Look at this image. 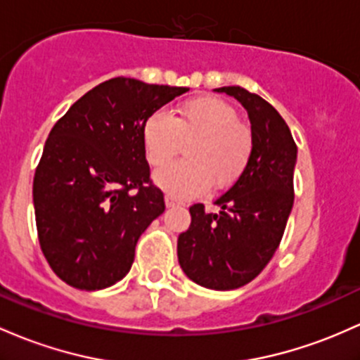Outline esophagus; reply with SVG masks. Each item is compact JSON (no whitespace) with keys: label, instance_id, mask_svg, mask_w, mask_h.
Masks as SVG:
<instances>
[{"label":"esophagus","instance_id":"esophagus-1","mask_svg":"<svg viewBox=\"0 0 360 360\" xmlns=\"http://www.w3.org/2000/svg\"><path fill=\"white\" fill-rule=\"evenodd\" d=\"M165 205H167L169 208H171V207H181V205H183V201L176 200V198H174V196L167 195V196H165Z\"/></svg>","mask_w":360,"mask_h":360}]
</instances>
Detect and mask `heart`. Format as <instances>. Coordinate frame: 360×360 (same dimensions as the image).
I'll return each instance as SVG.
<instances>
[{
  "instance_id": "heart-1",
  "label": "heart",
  "mask_w": 360,
  "mask_h": 360,
  "mask_svg": "<svg viewBox=\"0 0 360 360\" xmlns=\"http://www.w3.org/2000/svg\"><path fill=\"white\" fill-rule=\"evenodd\" d=\"M188 160L174 162L155 174L157 184L174 196L189 198L203 193L210 181L225 188L238 181L252 155V133L239 122L238 110L217 97L189 98L176 116L155 110L143 126V145L152 165L167 164L183 141Z\"/></svg>"
}]
</instances>
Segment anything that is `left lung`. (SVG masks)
I'll return each mask as SVG.
<instances>
[{"mask_svg":"<svg viewBox=\"0 0 360 360\" xmlns=\"http://www.w3.org/2000/svg\"><path fill=\"white\" fill-rule=\"evenodd\" d=\"M238 98L248 110L252 155L243 176L215 200L219 213L203 203L189 207L191 225L177 239V258L193 282L232 290L256 278L275 255L292 205L297 147L271 104L240 86L215 89Z\"/></svg>","mask_w":360,"mask_h":360,"instance_id":"1","label":"left lung"}]
</instances>
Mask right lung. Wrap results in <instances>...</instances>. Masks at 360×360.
<instances>
[{
    "label": "right lung",
    "mask_w": 360,
    "mask_h": 360,
    "mask_svg": "<svg viewBox=\"0 0 360 360\" xmlns=\"http://www.w3.org/2000/svg\"><path fill=\"white\" fill-rule=\"evenodd\" d=\"M188 90L110 78L53 126L32 193L41 250L63 282L101 290L129 271L138 239L165 210L150 181L143 126Z\"/></svg>",
    "instance_id": "obj_1"
}]
</instances>
